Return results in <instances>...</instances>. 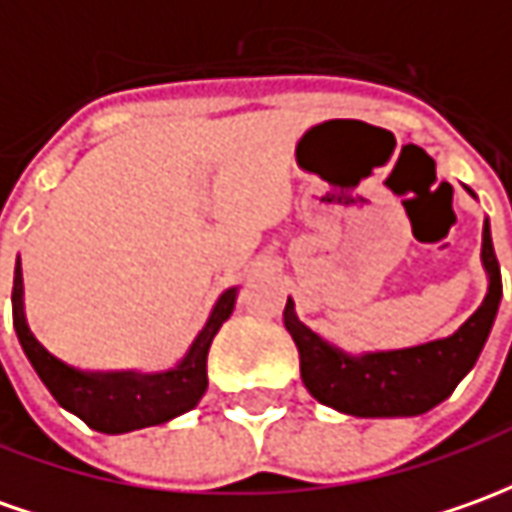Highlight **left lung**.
I'll return each mask as SVG.
<instances>
[{
    "mask_svg": "<svg viewBox=\"0 0 512 512\" xmlns=\"http://www.w3.org/2000/svg\"><path fill=\"white\" fill-rule=\"evenodd\" d=\"M465 190L474 196L471 187ZM482 266L488 274V294L474 316L451 336L401 350L347 353L300 322L294 300L288 297L283 322L300 350L305 389L319 403L356 417H415L446 401L474 370L502 302V274L490 241L488 218L482 229Z\"/></svg>",
    "mask_w": 512,
    "mask_h": 512,
    "instance_id": "left-lung-1",
    "label": "left lung"
}]
</instances>
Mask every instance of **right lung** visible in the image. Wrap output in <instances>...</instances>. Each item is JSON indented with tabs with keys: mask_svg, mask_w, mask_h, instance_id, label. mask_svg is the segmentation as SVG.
Listing matches in <instances>:
<instances>
[{
	"mask_svg": "<svg viewBox=\"0 0 512 512\" xmlns=\"http://www.w3.org/2000/svg\"><path fill=\"white\" fill-rule=\"evenodd\" d=\"M238 288H227L212 305L207 325L184 353L182 361L170 370H83L52 356L44 344L33 336L24 316V283L22 260L16 257L13 271V328L19 336L24 356L33 364L44 387L66 412L81 417L89 429L103 434H125V431L148 429L168 423L173 417L190 412L207 392V356L210 344L221 325L235 311Z\"/></svg>",
	"mask_w": 512,
	"mask_h": 512,
	"instance_id": "obj_1",
	"label": "right lung"
}]
</instances>
